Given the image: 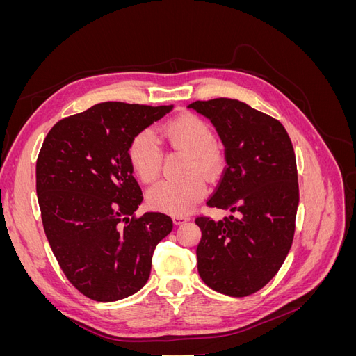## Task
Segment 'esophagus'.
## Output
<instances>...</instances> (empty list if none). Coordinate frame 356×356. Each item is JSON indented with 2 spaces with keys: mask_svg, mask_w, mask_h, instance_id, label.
<instances>
[{
  "mask_svg": "<svg viewBox=\"0 0 356 356\" xmlns=\"http://www.w3.org/2000/svg\"><path fill=\"white\" fill-rule=\"evenodd\" d=\"M172 220H174V224L179 225V224H182V222L188 221L190 218H188V217H186V215H174V217H172Z\"/></svg>",
  "mask_w": 356,
  "mask_h": 356,
  "instance_id": "1",
  "label": "esophagus"
}]
</instances>
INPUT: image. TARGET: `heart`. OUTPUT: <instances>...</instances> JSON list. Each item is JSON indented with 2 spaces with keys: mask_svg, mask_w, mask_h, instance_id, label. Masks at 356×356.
<instances>
[{
  "mask_svg": "<svg viewBox=\"0 0 356 356\" xmlns=\"http://www.w3.org/2000/svg\"><path fill=\"white\" fill-rule=\"evenodd\" d=\"M166 143L181 152H186V170L190 172L179 179H161L148 191L149 207L170 212L186 213L207 193V186L199 174L213 175L217 172L221 156L213 145V135L209 124L195 114L174 118L160 127ZM129 160L139 179L152 182L157 178L161 168V149L154 135L149 131L139 132L129 147Z\"/></svg>",
  "mask_w": 356,
  "mask_h": 356,
  "instance_id": "1",
  "label": "heart"
}]
</instances>
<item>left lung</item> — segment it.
I'll return each mask as SVG.
<instances>
[{
    "instance_id": "obj_1",
    "label": "left lung",
    "mask_w": 356,
    "mask_h": 356,
    "mask_svg": "<svg viewBox=\"0 0 356 356\" xmlns=\"http://www.w3.org/2000/svg\"><path fill=\"white\" fill-rule=\"evenodd\" d=\"M213 124L225 166L209 207L234 215L199 217L197 270L209 288L232 297L261 289L293 245L298 208L296 154L285 127L273 117L230 98L188 105Z\"/></svg>"
}]
</instances>
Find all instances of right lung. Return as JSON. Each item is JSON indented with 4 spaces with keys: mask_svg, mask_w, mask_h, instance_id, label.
Instances as JSON below:
<instances>
[{
    "mask_svg": "<svg viewBox=\"0 0 356 356\" xmlns=\"http://www.w3.org/2000/svg\"><path fill=\"white\" fill-rule=\"evenodd\" d=\"M174 105L96 104L51 127L37 160L42 227L60 268L81 294L115 301L149 277L156 245L172 232L166 213L131 219L143 191L129 160L132 139Z\"/></svg>",
    "mask_w": 356,
    "mask_h": 356,
    "instance_id": "1",
    "label": "right lung"
}]
</instances>
